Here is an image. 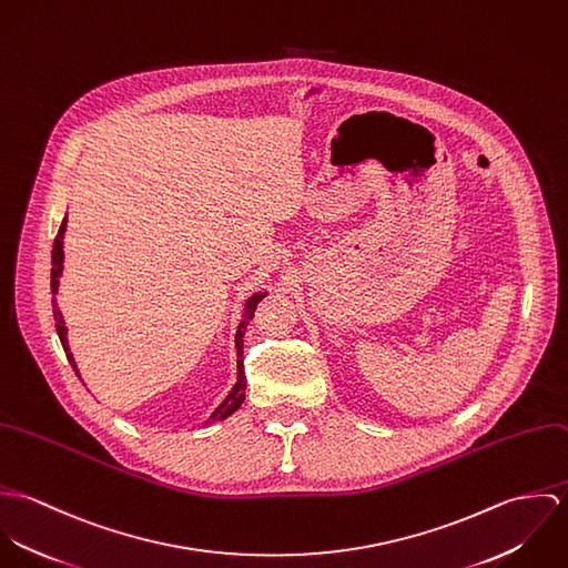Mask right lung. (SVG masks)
<instances>
[{
    "label": "right lung",
    "mask_w": 568,
    "mask_h": 568,
    "mask_svg": "<svg viewBox=\"0 0 568 568\" xmlns=\"http://www.w3.org/2000/svg\"><path fill=\"white\" fill-rule=\"evenodd\" d=\"M65 227H68V219H63V223H61V227H59V234H57V239H54V246H52V282H50V284H52V293L59 291V277H61V273H63V234H65ZM264 295H266V293H255V295H251V297L246 300V304H244L243 322H241L239 332H236V347H239V383L234 385V389L230 392V396L223 400V405L219 406V408L210 415V419H214V422H216V419H225L227 415H232L236 408H241V405H243L244 389H246L243 365L244 329H246V324L251 322V317H253V313H255V306L262 302ZM52 311H54L57 332H59V338H61L63 349H65V354H68V361L72 363L74 372L79 374L77 363H74L72 354H70V345H68V327H65L63 315H61V311H59V306H57L54 300H52ZM210 419H207V422H210Z\"/></svg>",
    "instance_id": "1"
}]
</instances>
